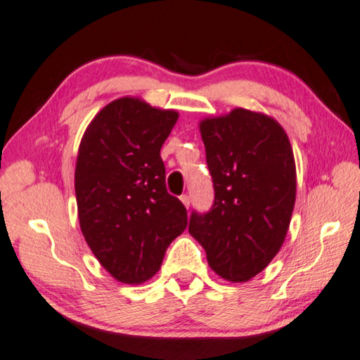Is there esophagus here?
I'll use <instances>...</instances> for the list:
<instances>
[{"instance_id": "34e87169", "label": "esophagus", "mask_w": 360, "mask_h": 360, "mask_svg": "<svg viewBox=\"0 0 360 360\" xmlns=\"http://www.w3.org/2000/svg\"><path fill=\"white\" fill-rule=\"evenodd\" d=\"M179 198H181V202L184 203V207H186V208H189V203H191V200H189V195H186V194H184V195H181Z\"/></svg>"}]
</instances>
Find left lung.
<instances>
[{"label": "left lung", "instance_id": "1", "mask_svg": "<svg viewBox=\"0 0 360 360\" xmlns=\"http://www.w3.org/2000/svg\"><path fill=\"white\" fill-rule=\"evenodd\" d=\"M214 203L192 213L189 233L223 280L245 283L264 271L286 239L296 202V162L275 117L234 108L198 122Z\"/></svg>", "mask_w": 360, "mask_h": 360}]
</instances>
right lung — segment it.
<instances>
[{"mask_svg": "<svg viewBox=\"0 0 360 360\" xmlns=\"http://www.w3.org/2000/svg\"><path fill=\"white\" fill-rule=\"evenodd\" d=\"M178 117L127 95L96 112L80 139L74 173L80 231L120 283L150 280L187 226L186 207L166 191L160 157Z\"/></svg>", "mask_w": 360, "mask_h": 360, "instance_id": "right-lung-1", "label": "right lung"}]
</instances>
